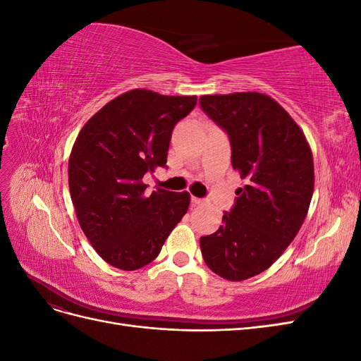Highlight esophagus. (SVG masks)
I'll return each instance as SVG.
<instances>
[{
	"label": "esophagus",
	"instance_id": "34e87169",
	"mask_svg": "<svg viewBox=\"0 0 361 361\" xmlns=\"http://www.w3.org/2000/svg\"><path fill=\"white\" fill-rule=\"evenodd\" d=\"M191 204L192 206H200V204H203V200L199 199V197H191Z\"/></svg>",
	"mask_w": 361,
	"mask_h": 361
}]
</instances>
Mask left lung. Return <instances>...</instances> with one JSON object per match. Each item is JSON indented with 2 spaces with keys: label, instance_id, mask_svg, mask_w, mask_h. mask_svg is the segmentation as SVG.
<instances>
[{
  "label": "left lung",
  "instance_id": "left-lung-1",
  "mask_svg": "<svg viewBox=\"0 0 361 361\" xmlns=\"http://www.w3.org/2000/svg\"><path fill=\"white\" fill-rule=\"evenodd\" d=\"M202 110L224 129L232 166L247 180L223 226L200 238L204 264L241 281L260 274L297 236L313 195V157L295 120L272 97L243 92L204 94Z\"/></svg>",
  "mask_w": 361,
  "mask_h": 361
}]
</instances>
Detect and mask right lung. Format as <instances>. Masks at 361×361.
<instances>
[{"instance_id":"obj_1","label":"right lung","mask_w":361,"mask_h":361,"mask_svg":"<svg viewBox=\"0 0 361 361\" xmlns=\"http://www.w3.org/2000/svg\"><path fill=\"white\" fill-rule=\"evenodd\" d=\"M197 96L135 89L102 106L80 130L69 190L84 235L106 264L134 271L155 260L187 214L190 194L146 192V173L166 167L173 128Z\"/></svg>"}]
</instances>
